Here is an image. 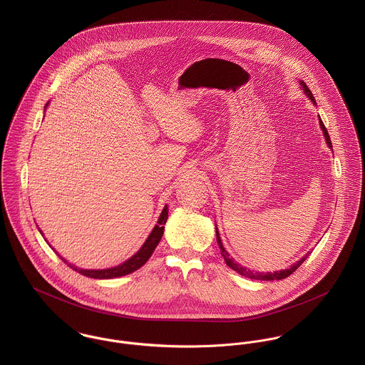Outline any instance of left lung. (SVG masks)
Segmentation results:
<instances>
[{
    "label": "left lung",
    "mask_w": 365,
    "mask_h": 365,
    "mask_svg": "<svg viewBox=\"0 0 365 365\" xmlns=\"http://www.w3.org/2000/svg\"><path fill=\"white\" fill-rule=\"evenodd\" d=\"M301 83V87L304 88V91H305V94L309 97V100L312 101L313 104H314V98H313L312 93H311V90L308 88V86L304 83V81H299ZM319 123H320V128H322V130H323V135H324V139H326V143H327V146L331 149V142H330V136H329V133H327V129H326V126H324V123L322 122V119L319 118ZM216 242H217V245H219V249H220V255H222V257L225 259L226 261V264L232 268V269H235L236 272H239L240 275H243V277H247V278H252V279H259V281H274V279H284V278H287L288 275H291L304 261L308 259V255H305L302 259L299 261H297L295 264H292L289 268H287V269H281V271H274V272H259V271H252V269H247L246 267H242L239 262H236V261L233 260L230 256H229V253L225 250V247H223V245H222V240H220V236H219V232H217V227H216Z\"/></svg>",
    "instance_id": "1"
}]
</instances>
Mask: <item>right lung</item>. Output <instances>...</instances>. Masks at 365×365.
I'll return each instance as SVG.
<instances>
[{
  "label": "right lung",
  "mask_w": 365,
  "mask_h": 365,
  "mask_svg": "<svg viewBox=\"0 0 365 365\" xmlns=\"http://www.w3.org/2000/svg\"><path fill=\"white\" fill-rule=\"evenodd\" d=\"M167 219H168V208H167V205H165L164 209H163V212H161V215H160V217H158V220H157L156 226L153 227L152 233L149 235V237L146 239V242H145V245L140 247V250H139L135 256H132L129 260H126L125 262L116 265V267H112V268H105V269H84V268H77L76 265H73V264H70V262H67V261L64 260L60 255H57V252H56V255H57L61 260L64 261L68 267H71L74 271H77V272H80V274H83V275H86V277L97 278V279H109V278L122 277V275H126V274H130V272L139 269L146 261L150 259V256L153 255V252H155L158 242L161 240V236H163V232H164V225H165ZM39 232H41V230H39ZM41 233H42V232H41ZM42 236H43V233H42ZM53 250H54V249H53Z\"/></svg>",
  "instance_id": "right-lung-1"
}]
</instances>
